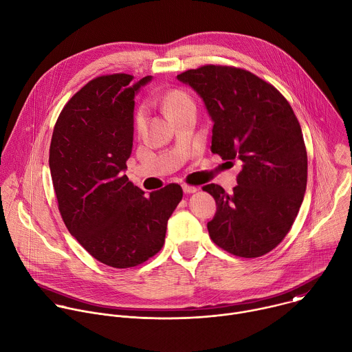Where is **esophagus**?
Here are the masks:
<instances>
[{
  "instance_id": "esophagus-1",
  "label": "esophagus",
  "mask_w": 352,
  "mask_h": 352,
  "mask_svg": "<svg viewBox=\"0 0 352 352\" xmlns=\"http://www.w3.org/2000/svg\"><path fill=\"white\" fill-rule=\"evenodd\" d=\"M182 189H184L185 193H195V192L197 190L196 186H192V185H188V184H184V185H182Z\"/></svg>"
}]
</instances>
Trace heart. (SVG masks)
<instances>
[{
    "label": "heart",
    "mask_w": 352,
    "mask_h": 352,
    "mask_svg": "<svg viewBox=\"0 0 352 352\" xmlns=\"http://www.w3.org/2000/svg\"><path fill=\"white\" fill-rule=\"evenodd\" d=\"M163 103H164V107L167 110L168 114L182 109L184 106H188V104H193V99L190 98V95L188 92H185L184 89H171L170 92L166 94L164 99H163ZM144 123H145V109L141 106L135 110L134 113V129L135 131H141L142 127H144Z\"/></svg>",
    "instance_id": "b5f03b06"
}]
</instances>
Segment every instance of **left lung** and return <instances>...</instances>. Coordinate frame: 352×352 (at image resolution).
I'll list each match as a JSON object with an SVG mask.
<instances>
[{"instance_id": "left-lung-1", "label": "left lung", "mask_w": 352, "mask_h": 352, "mask_svg": "<svg viewBox=\"0 0 352 352\" xmlns=\"http://www.w3.org/2000/svg\"><path fill=\"white\" fill-rule=\"evenodd\" d=\"M177 77L204 100L211 152L243 163L232 193L203 186L217 203L210 238L233 256L261 257L285 239L304 199L308 160L297 117L272 84L236 66L204 65Z\"/></svg>"}]
</instances>
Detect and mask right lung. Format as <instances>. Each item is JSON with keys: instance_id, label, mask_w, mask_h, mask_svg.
<instances>
[{"instance_id": "obj_1", "label": "right lung", "mask_w": 352, "mask_h": 352, "mask_svg": "<svg viewBox=\"0 0 352 352\" xmlns=\"http://www.w3.org/2000/svg\"><path fill=\"white\" fill-rule=\"evenodd\" d=\"M151 78L114 73L88 81L63 106L50 146L66 228L95 260L113 268L137 267L157 254L182 199L178 184L145 196L123 173L133 149L134 96Z\"/></svg>"}]
</instances>
